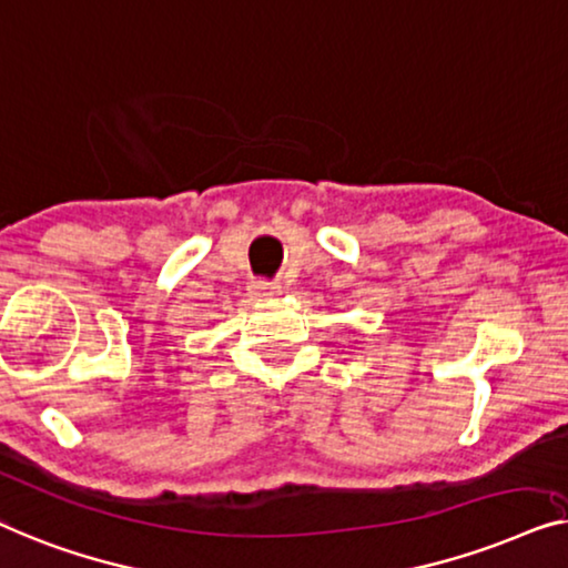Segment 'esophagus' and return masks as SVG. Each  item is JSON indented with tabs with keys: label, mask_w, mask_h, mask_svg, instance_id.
<instances>
[{
	"label": "esophagus",
	"mask_w": 568,
	"mask_h": 568,
	"mask_svg": "<svg viewBox=\"0 0 568 568\" xmlns=\"http://www.w3.org/2000/svg\"><path fill=\"white\" fill-rule=\"evenodd\" d=\"M250 293L254 298H267V295H277L281 293V283H273V281H252L250 283Z\"/></svg>",
	"instance_id": "1"
}]
</instances>
